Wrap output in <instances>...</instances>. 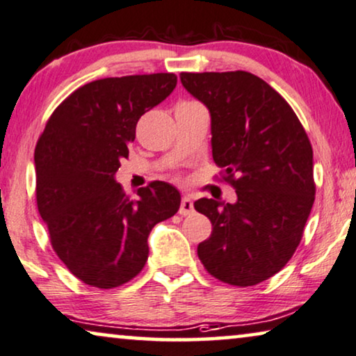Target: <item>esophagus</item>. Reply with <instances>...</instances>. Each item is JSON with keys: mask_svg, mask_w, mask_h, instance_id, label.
<instances>
[{"mask_svg": "<svg viewBox=\"0 0 356 356\" xmlns=\"http://www.w3.org/2000/svg\"><path fill=\"white\" fill-rule=\"evenodd\" d=\"M192 213H193V202H192V198L185 195V197L182 198V202H180L179 214L180 216H188V214H192Z\"/></svg>", "mask_w": 356, "mask_h": 356, "instance_id": "34e87169", "label": "esophagus"}]
</instances>
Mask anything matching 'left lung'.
<instances>
[{
	"instance_id": "obj_1",
	"label": "left lung",
	"mask_w": 356,
	"mask_h": 356,
	"mask_svg": "<svg viewBox=\"0 0 356 356\" xmlns=\"http://www.w3.org/2000/svg\"><path fill=\"white\" fill-rule=\"evenodd\" d=\"M180 82L208 108L213 159L237 193L235 203L195 202L213 224L198 258L222 282L257 285L279 273L302 240L316 190L312 143L289 103L253 74L182 72Z\"/></svg>"
}]
</instances>
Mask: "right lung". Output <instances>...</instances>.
Here are the masks:
<instances>
[{
	"label": "right lung",
	"mask_w": 356,
	"mask_h": 356,
	"mask_svg": "<svg viewBox=\"0 0 356 356\" xmlns=\"http://www.w3.org/2000/svg\"><path fill=\"white\" fill-rule=\"evenodd\" d=\"M176 74L109 77L77 88L54 109L35 148L40 216L54 252L82 282L113 289L148 259V235L174 216L180 193L166 182L137 190L116 182L145 113L164 102Z\"/></svg>",
	"instance_id": "right-lung-1"
}]
</instances>
